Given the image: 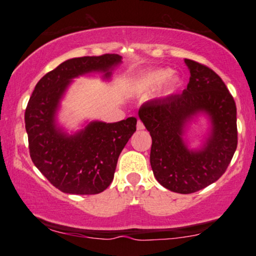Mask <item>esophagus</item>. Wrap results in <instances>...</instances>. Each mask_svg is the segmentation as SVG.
Returning a JSON list of instances; mask_svg holds the SVG:
<instances>
[{"label": "esophagus", "instance_id": "34e87169", "mask_svg": "<svg viewBox=\"0 0 256 256\" xmlns=\"http://www.w3.org/2000/svg\"><path fill=\"white\" fill-rule=\"evenodd\" d=\"M136 128H138V130H143L144 129V124H142V121H138V124H136Z\"/></svg>", "mask_w": 256, "mask_h": 256}]
</instances>
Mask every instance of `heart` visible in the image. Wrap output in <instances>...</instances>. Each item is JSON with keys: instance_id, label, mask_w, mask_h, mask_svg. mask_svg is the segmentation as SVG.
I'll list each match as a JSON object with an SVG mask.
<instances>
[{"instance_id": "1", "label": "heart", "mask_w": 256, "mask_h": 256, "mask_svg": "<svg viewBox=\"0 0 256 256\" xmlns=\"http://www.w3.org/2000/svg\"><path fill=\"white\" fill-rule=\"evenodd\" d=\"M129 90L134 94H146L156 90L155 98L158 100L172 99L183 87V78L172 70L156 68L138 73L129 82Z\"/></svg>"}]
</instances>
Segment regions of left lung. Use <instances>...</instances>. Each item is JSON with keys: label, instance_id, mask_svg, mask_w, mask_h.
I'll return each instance as SVG.
<instances>
[{"label": "left lung", "instance_id": "left-lung-1", "mask_svg": "<svg viewBox=\"0 0 256 256\" xmlns=\"http://www.w3.org/2000/svg\"><path fill=\"white\" fill-rule=\"evenodd\" d=\"M184 62L190 82L182 96L146 102L138 116L152 135L154 176L168 190L186 194L222 176L236 152L238 132L236 102L222 78L199 62ZM199 120L206 128L194 145L188 132Z\"/></svg>", "mask_w": 256, "mask_h": 256}]
</instances>
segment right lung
Returning <instances> with one entry per match:
<instances>
[{
  "label": "right lung",
  "mask_w": 256,
  "mask_h": 256,
  "mask_svg": "<svg viewBox=\"0 0 256 256\" xmlns=\"http://www.w3.org/2000/svg\"><path fill=\"white\" fill-rule=\"evenodd\" d=\"M122 57L115 54L65 60L37 82L26 110L31 160L64 194H96L110 186L118 156L136 132V118L107 124L84 121L70 130L59 121L62 101L74 80L101 74L110 82Z\"/></svg>",
  "instance_id": "obj_1"
}]
</instances>
